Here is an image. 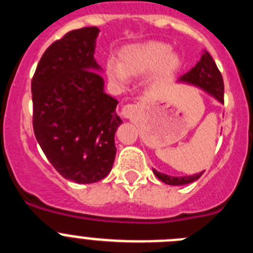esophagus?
I'll return each instance as SVG.
<instances>
[{
    "label": "esophagus",
    "mask_w": 253,
    "mask_h": 253,
    "mask_svg": "<svg viewBox=\"0 0 253 253\" xmlns=\"http://www.w3.org/2000/svg\"><path fill=\"white\" fill-rule=\"evenodd\" d=\"M138 111V106L137 105H125V106L122 107V115L124 116L125 119H130L133 118Z\"/></svg>",
    "instance_id": "34e87169"
}]
</instances>
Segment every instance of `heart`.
<instances>
[{
    "instance_id": "1",
    "label": "heart",
    "mask_w": 253,
    "mask_h": 253,
    "mask_svg": "<svg viewBox=\"0 0 253 253\" xmlns=\"http://www.w3.org/2000/svg\"><path fill=\"white\" fill-rule=\"evenodd\" d=\"M181 67V58L162 42L131 44L120 51V60L109 58L105 62V75L116 87L128 84L129 76L146 75L148 82L160 86L169 81Z\"/></svg>"
}]
</instances>
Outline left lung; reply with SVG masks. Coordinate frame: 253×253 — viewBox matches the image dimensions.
<instances>
[{
    "label": "left lung",
    "mask_w": 253,
    "mask_h": 253,
    "mask_svg": "<svg viewBox=\"0 0 253 253\" xmlns=\"http://www.w3.org/2000/svg\"><path fill=\"white\" fill-rule=\"evenodd\" d=\"M181 84H191L194 87H198L208 95L216 100L218 102L223 104L224 102V84H223V77L219 72L215 62L213 60L211 55L207 50L203 51L202 59L199 60L198 64L194 67L190 72L184 75L177 80ZM153 173L160 178L162 182L172 186H182V185L191 184L194 181L199 180L203 172L194 173L189 176H171L163 172L157 171L153 169Z\"/></svg>",
    "instance_id": "1"
}]
</instances>
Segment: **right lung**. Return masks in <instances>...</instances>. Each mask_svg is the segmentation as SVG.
Returning a JSON list of instances; mask_svg holds the SVG:
<instances>
[{
	"mask_svg": "<svg viewBox=\"0 0 253 253\" xmlns=\"http://www.w3.org/2000/svg\"><path fill=\"white\" fill-rule=\"evenodd\" d=\"M99 33L96 26L82 28L54 42L31 81L35 138L53 167L76 184L110 173L123 123L93 57Z\"/></svg>",
	"mask_w": 253,
	"mask_h": 253,
	"instance_id": "add662e5",
	"label": "right lung"
}]
</instances>
